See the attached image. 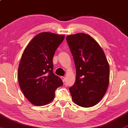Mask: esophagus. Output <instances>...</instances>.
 Returning a JSON list of instances; mask_svg holds the SVG:
<instances>
[{"label":"esophagus","mask_w":128,"mask_h":128,"mask_svg":"<svg viewBox=\"0 0 128 128\" xmlns=\"http://www.w3.org/2000/svg\"><path fill=\"white\" fill-rule=\"evenodd\" d=\"M61 79H62V80L63 82H64V81H65V78H64V76L61 77Z\"/></svg>","instance_id":"esophagus-1"}]
</instances>
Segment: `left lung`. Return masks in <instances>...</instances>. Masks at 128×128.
<instances>
[{
  "instance_id": "left-lung-1",
  "label": "left lung",
  "mask_w": 128,
  "mask_h": 128,
  "mask_svg": "<svg viewBox=\"0 0 128 128\" xmlns=\"http://www.w3.org/2000/svg\"><path fill=\"white\" fill-rule=\"evenodd\" d=\"M66 41L76 68L74 84L70 88L76 104L90 108L105 94L109 83V64L96 41L84 33L68 35Z\"/></svg>"
}]
</instances>
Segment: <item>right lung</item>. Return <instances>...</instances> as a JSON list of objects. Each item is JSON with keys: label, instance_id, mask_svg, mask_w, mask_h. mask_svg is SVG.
Masks as SVG:
<instances>
[{"label": "right lung", "instance_id": "obj_1", "mask_svg": "<svg viewBox=\"0 0 128 128\" xmlns=\"http://www.w3.org/2000/svg\"><path fill=\"white\" fill-rule=\"evenodd\" d=\"M64 35L42 32L29 42L22 55L18 79L20 90L30 102L37 106L53 101L55 90L63 85L53 73L52 58Z\"/></svg>", "mask_w": 128, "mask_h": 128}]
</instances>
